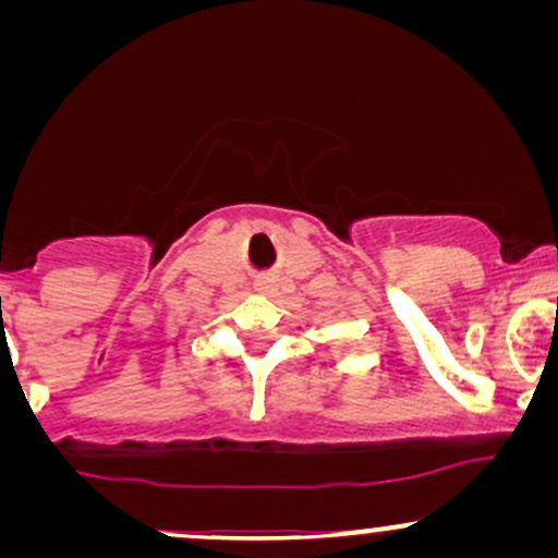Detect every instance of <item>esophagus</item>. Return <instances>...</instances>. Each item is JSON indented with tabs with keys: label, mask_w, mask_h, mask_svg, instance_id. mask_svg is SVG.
I'll list each match as a JSON object with an SVG mask.
<instances>
[{
	"label": "esophagus",
	"mask_w": 558,
	"mask_h": 558,
	"mask_svg": "<svg viewBox=\"0 0 558 558\" xmlns=\"http://www.w3.org/2000/svg\"><path fill=\"white\" fill-rule=\"evenodd\" d=\"M254 288H257V293H272L275 291V280L272 278H262V280H257V283H254Z\"/></svg>",
	"instance_id": "esophagus-1"
}]
</instances>
